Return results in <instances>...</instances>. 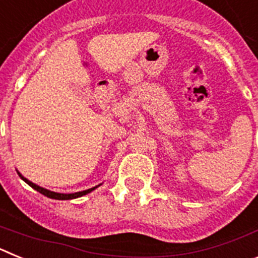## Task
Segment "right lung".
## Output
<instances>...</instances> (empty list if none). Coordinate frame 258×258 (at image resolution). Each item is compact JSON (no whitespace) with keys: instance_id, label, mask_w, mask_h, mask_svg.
<instances>
[{"instance_id":"add662e5","label":"right lung","mask_w":258,"mask_h":258,"mask_svg":"<svg viewBox=\"0 0 258 258\" xmlns=\"http://www.w3.org/2000/svg\"><path fill=\"white\" fill-rule=\"evenodd\" d=\"M18 174H19L20 178L26 182V183H28L32 188H35L36 191H38V192L42 194V195H45V197L50 198V199H56V200L76 199V198H80V197H83V195H86V194L92 192L93 190H95V188L99 186V184H98V186H95V187H93V188H89V190H85V191H79V192H75V194H58V192H52V191L46 190V188H44V187H40V186H37V184H35V183H32L31 181H28L27 178H24V177H23L19 172H18Z\"/></svg>"}]
</instances>
